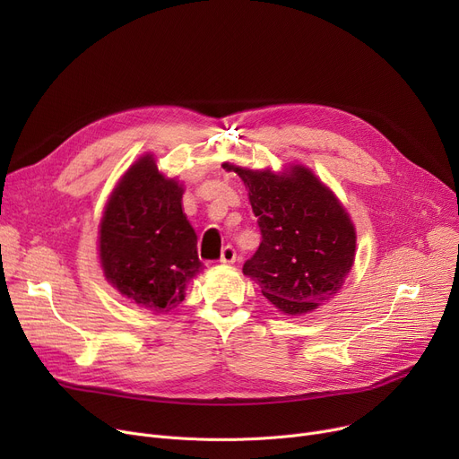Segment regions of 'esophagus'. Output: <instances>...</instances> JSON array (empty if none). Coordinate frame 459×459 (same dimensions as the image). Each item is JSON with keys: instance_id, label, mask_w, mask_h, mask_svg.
<instances>
[{"instance_id": "esophagus-1", "label": "esophagus", "mask_w": 459, "mask_h": 459, "mask_svg": "<svg viewBox=\"0 0 459 459\" xmlns=\"http://www.w3.org/2000/svg\"><path fill=\"white\" fill-rule=\"evenodd\" d=\"M220 262H223V264H234V262H236V249H234L232 246H225V247L221 249V258H220Z\"/></svg>"}]
</instances>
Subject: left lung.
Wrapping results in <instances>:
<instances>
[{"label":"left lung","mask_w":459,"mask_h":459,"mask_svg":"<svg viewBox=\"0 0 459 459\" xmlns=\"http://www.w3.org/2000/svg\"><path fill=\"white\" fill-rule=\"evenodd\" d=\"M249 187L262 242L244 264L284 315L298 316L329 301L342 288L355 258V229L346 208L303 165L272 171L223 163Z\"/></svg>","instance_id":"left-lung-1"}]
</instances>
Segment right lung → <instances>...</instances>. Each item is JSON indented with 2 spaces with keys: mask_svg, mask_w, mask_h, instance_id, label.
I'll use <instances>...</instances> for the list:
<instances>
[{
  "mask_svg": "<svg viewBox=\"0 0 459 459\" xmlns=\"http://www.w3.org/2000/svg\"><path fill=\"white\" fill-rule=\"evenodd\" d=\"M184 187L165 178L151 154L120 178L100 223V264L108 282L130 301L167 315L203 270L197 234L182 210Z\"/></svg>",
  "mask_w": 459,
  "mask_h": 459,
  "instance_id": "add662e5",
  "label": "right lung"
}]
</instances>
